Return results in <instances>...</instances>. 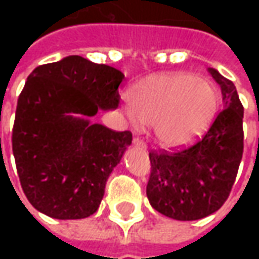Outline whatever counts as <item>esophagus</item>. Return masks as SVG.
<instances>
[{"label": "esophagus", "instance_id": "1", "mask_svg": "<svg viewBox=\"0 0 259 259\" xmlns=\"http://www.w3.org/2000/svg\"><path fill=\"white\" fill-rule=\"evenodd\" d=\"M133 143H134V145H137V147L143 148V150H145V148H147V144H145V141L143 140V138H140V137H135L134 140H133Z\"/></svg>", "mask_w": 259, "mask_h": 259}]
</instances>
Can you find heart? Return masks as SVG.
<instances>
[{
	"mask_svg": "<svg viewBox=\"0 0 259 259\" xmlns=\"http://www.w3.org/2000/svg\"><path fill=\"white\" fill-rule=\"evenodd\" d=\"M219 101L212 82L186 73H164L133 86L128 114L140 125H154L160 144L179 147L203 133L218 112Z\"/></svg>",
	"mask_w": 259,
	"mask_h": 259,
	"instance_id": "heart-1",
	"label": "heart"
}]
</instances>
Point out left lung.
<instances>
[{"instance_id":"8db88e82","label":"left lung","mask_w":259,"mask_h":259,"mask_svg":"<svg viewBox=\"0 0 259 259\" xmlns=\"http://www.w3.org/2000/svg\"><path fill=\"white\" fill-rule=\"evenodd\" d=\"M221 85L224 109L190 145L151 150L147 196L157 212L196 221L216 212L232 190L244 154V106L235 85L209 69Z\"/></svg>"}]
</instances>
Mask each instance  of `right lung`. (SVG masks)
<instances>
[{
    "mask_svg": "<svg viewBox=\"0 0 259 259\" xmlns=\"http://www.w3.org/2000/svg\"><path fill=\"white\" fill-rule=\"evenodd\" d=\"M122 79L115 67L80 56L37 66L27 77L11 141L23 192L41 213L82 219L98 210L133 134L66 114L118 108Z\"/></svg>",
    "mask_w": 259,
    "mask_h": 259,
    "instance_id": "1",
    "label": "right lung"
}]
</instances>
